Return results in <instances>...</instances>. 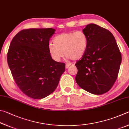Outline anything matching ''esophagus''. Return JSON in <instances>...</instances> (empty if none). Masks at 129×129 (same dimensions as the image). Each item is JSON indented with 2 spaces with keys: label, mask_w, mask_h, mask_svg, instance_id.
Here are the masks:
<instances>
[{
  "label": "esophagus",
  "mask_w": 129,
  "mask_h": 129,
  "mask_svg": "<svg viewBox=\"0 0 129 129\" xmlns=\"http://www.w3.org/2000/svg\"><path fill=\"white\" fill-rule=\"evenodd\" d=\"M71 64H72L71 63H66V69H68Z\"/></svg>",
  "instance_id": "1"
}]
</instances>
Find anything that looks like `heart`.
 Segmentation results:
<instances>
[{"label":"heart","instance_id":"1","mask_svg":"<svg viewBox=\"0 0 129 129\" xmlns=\"http://www.w3.org/2000/svg\"><path fill=\"white\" fill-rule=\"evenodd\" d=\"M53 44L49 45V52L52 58L59 61L63 57V52L67 59L78 60L85 53L88 45V39L82 31H70L60 34L54 38Z\"/></svg>","mask_w":129,"mask_h":129}]
</instances>
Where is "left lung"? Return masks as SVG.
Segmentation results:
<instances>
[{
  "instance_id": "1",
  "label": "left lung",
  "mask_w": 129,
  "mask_h": 129,
  "mask_svg": "<svg viewBox=\"0 0 129 129\" xmlns=\"http://www.w3.org/2000/svg\"><path fill=\"white\" fill-rule=\"evenodd\" d=\"M86 35V52L75 64V77L79 86L94 94L109 91L116 82L122 57L112 33L94 24H89L83 29Z\"/></svg>"
}]
</instances>
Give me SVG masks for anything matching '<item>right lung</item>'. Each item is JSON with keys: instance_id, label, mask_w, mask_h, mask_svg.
<instances>
[{"instance_id": "obj_1", "label": "right lung", "mask_w": 129, "mask_h": 129, "mask_svg": "<svg viewBox=\"0 0 129 129\" xmlns=\"http://www.w3.org/2000/svg\"><path fill=\"white\" fill-rule=\"evenodd\" d=\"M53 28L25 29L16 35L7 54L8 66L20 90L30 98L41 99L53 93L65 70L49 52Z\"/></svg>"}]
</instances>
